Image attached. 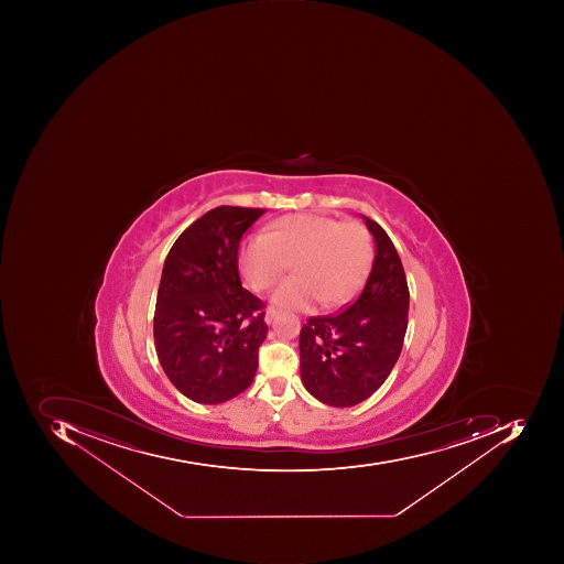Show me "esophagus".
Returning a JSON list of instances; mask_svg holds the SVG:
<instances>
[{
    "label": "esophagus",
    "instance_id": "obj_1",
    "mask_svg": "<svg viewBox=\"0 0 564 564\" xmlns=\"http://www.w3.org/2000/svg\"><path fill=\"white\" fill-rule=\"evenodd\" d=\"M278 312L276 308H273V306H268V310H265V324H273L274 318H276Z\"/></svg>",
    "mask_w": 564,
    "mask_h": 564
}]
</instances>
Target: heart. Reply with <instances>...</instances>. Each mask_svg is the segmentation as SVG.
Returning <instances> with one entry per match:
<instances>
[{
	"label": "heart",
	"instance_id": "obj_1",
	"mask_svg": "<svg viewBox=\"0 0 564 564\" xmlns=\"http://www.w3.org/2000/svg\"><path fill=\"white\" fill-rule=\"evenodd\" d=\"M371 240L362 225L327 215L296 214L278 218L268 234L243 243L240 271L254 291L273 286L288 268L293 276L273 290L271 302L280 308L305 310L349 302L371 268Z\"/></svg>",
	"mask_w": 564,
	"mask_h": 564
}]
</instances>
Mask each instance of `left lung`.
<instances>
[{
	"mask_svg": "<svg viewBox=\"0 0 564 564\" xmlns=\"http://www.w3.org/2000/svg\"><path fill=\"white\" fill-rule=\"evenodd\" d=\"M361 217L376 243L361 295L343 312L308 318L300 330L303 387L339 409L365 402L387 381L409 325V284L400 256L381 225Z\"/></svg>",
	"mask_w": 564,
	"mask_h": 564,
	"instance_id": "obj_1",
	"label": "left lung"
}]
</instances>
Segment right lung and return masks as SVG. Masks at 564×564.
Masks as SVG:
<instances>
[{"label": "right lung", "instance_id": "add662e5", "mask_svg": "<svg viewBox=\"0 0 564 564\" xmlns=\"http://www.w3.org/2000/svg\"><path fill=\"white\" fill-rule=\"evenodd\" d=\"M264 212H207L177 237L162 268L155 350L171 383L193 402H227L254 381L268 325L264 303L240 283L237 252Z\"/></svg>", "mask_w": 564, "mask_h": 564}]
</instances>
